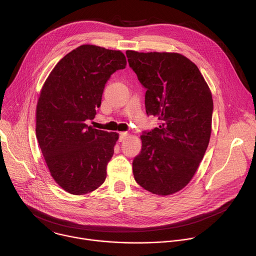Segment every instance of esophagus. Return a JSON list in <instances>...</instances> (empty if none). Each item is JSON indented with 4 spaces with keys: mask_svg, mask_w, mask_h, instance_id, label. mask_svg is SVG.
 Wrapping results in <instances>:
<instances>
[{
    "mask_svg": "<svg viewBox=\"0 0 256 256\" xmlns=\"http://www.w3.org/2000/svg\"><path fill=\"white\" fill-rule=\"evenodd\" d=\"M128 136V133L127 132H120L119 133V141H123L127 138Z\"/></svg>",
    "mask_w": 256,
    "mask_h": 256,
    "instance_id": "obj_1",
    "label": "esophagus"
}]
</instances>
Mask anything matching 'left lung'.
<instances>
[{"label":"left lung","mask_w":256,"mask_h":256,"mask_svg":"<svg viewBox=\"0 0 256 256\" xmlns=\"http://www.w3.org/2000/svg\"><path fill=\"white\" fill-rule=\"evenodd\" d=\"M126 56L146 88L148 116L160 120L158 127L140 136L134 179L154 194L176 193L193 178L208 146L212 92L200 69L181 54L127 50Z\"/></svg>","instance_id":"left-lung-1"}]
</instances>
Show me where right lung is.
Returning <instances> with one entry per match:
<instances>
[{
	"label": "right lung",
	"mask_w": 256,
	"mask_h": 256,
	"mask_svg": "<svg viewBox=\"0 0 256 256\" xmlns=\"http://www.w3.org/2000/svg\"><path fill=\"white\" fill-rule=\"evenodd\" d=\"M121 50L82 44L50 73L36 106V138L56 183L82 195L106 180V164L119 138L86 124L100 106L110 75L126 67Z\"/></svg>",
	"instance_id": "obj_1"
}]
</instances>
